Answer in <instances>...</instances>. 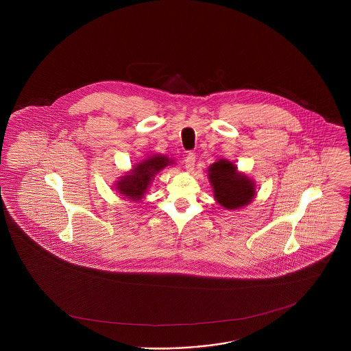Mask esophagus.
Masks as SVG:
<instances>
[{"mask_svg": "<svg viewBox=\"0 0 351 351\" xmlns=\"http://www.w3.org/2000/svg\"><path fill=\"white\" fill-rule=\"evenodd\" d=\"M194 165H195V154L194 153H189L185 157V169L188 172H191L194 170Z\"/></svg>", "mask_w": 351, "mask_h": 351, "instance_id": "obj_1", "label": "esophagus"}]
</instances>
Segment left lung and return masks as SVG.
Instances as JSON below:
<instances>
[{"instance_id": "obj_1", "label": "left lung", "mask_w": 351, "mask_h": 351, "mask_svg": "<svg viewBox=\"0 0 351 351\" xmlns=\"http://www.w3.org/2000/svg\"><path fill=\"white\" fill-rule=\"evenodd\" d=\"M215 201L226 210H239L256 197V184L245 172L238 171L232 160L220 158L207 170Z\"/></svg>"}]
</instances>
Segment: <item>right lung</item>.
<instances>
[{
  "label": "right lung",
  "mask_w": 351,
  "mask_h": 351,
  "mask_svg": "<svg viewBox=\"0 0 351 351\" xmlns=\"http://www.w3.org/2000/svg\"><path fill=\"white\" fill-rule=\"evenodd\" d=\"M171 165H175V160L165 154L149 156L148 158L134 165L125 175L119 176L114 189L128 201H140L147 194L154 176Z\"/></svg>",
  "instance_id": "right-lung-1"
}]
</instances>
